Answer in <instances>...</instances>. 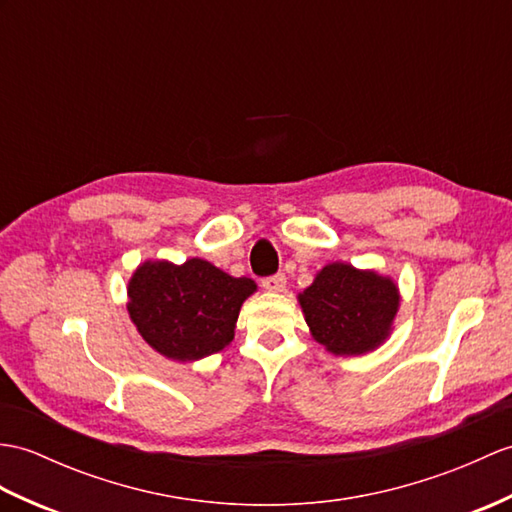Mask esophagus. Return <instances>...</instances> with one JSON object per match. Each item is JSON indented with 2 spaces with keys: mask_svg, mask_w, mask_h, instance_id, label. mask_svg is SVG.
<instances>
[{
  "mask_svg": "<svg viewBox=\"0 0 512 512\" xmlns=\"http://www.w3.org/2000/svg\"><path fill=\"white\" fill-rule=\"evenodd\" d=\"M261 285H264V290L268 292H283L285 290V275H272V277H266L264 281H261Z\"/></svg>",
  "mask_w": 512,
  "mask_h": 512,
  "instance_id": "esophagus-1",
  "label": "esophagus"
}]
</instances>
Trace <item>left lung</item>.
<instances>
[{
    "label": "left lung",
    "mask_w": 512,
    "mask_h": 512,
    "mask_svg": "<svg viewBox=\"0 0 512 512\" xmlns=\"http://www.w3.org/2000/svg\"><path fill=\"white\" fill-rule=\"evenodd\" d=\"M299 303L316 342L336 355H360L390 334L399 290L388 277L338 261L318 272Z\"/></svg>",
    "instance_id": "left-lung-1"
}]
</instances>
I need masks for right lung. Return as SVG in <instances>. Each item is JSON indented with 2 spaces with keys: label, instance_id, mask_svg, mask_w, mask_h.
Masks as SVG:
<instances>
[{
  "label": "right lung",
  "instance_id": "obj_1",
  "mask_svg": "<svg viewBox=\"0 0 512 512\" xmlns=\"http://www.w3.org/2000/svg\"><path fill=\"white\" fill-rule=\"evenodd\" d=\"M257 290L205 259L146 261L128 283V312L152 349L178 362L222 351L235 336L242 303Z\"/></svg>",
  "mask_w": 512,
  "mask_h": 512
}]
</instances>
